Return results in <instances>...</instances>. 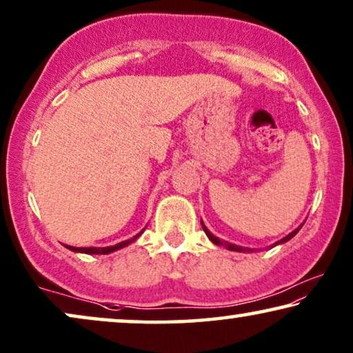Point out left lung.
<instances>
[{"label":"left lung","mask_w":353,"mask_h":353,"mask_svg":"<svg viewBox=\"0 0 353 353\" xmlns=\"http://www.w3.org/2000/svg\"><path fill=\"white\" fill-rule=\"evenodd\" d=\"M201 223H202V221H201ZM202 228H204V231H205V234H207V238H209V239L212 241V243H214V244H216V245H225V248H226V249H228V250H236V252H250V250H252V249H248V248H241V245H236V244H231V243H225V241H220L219 238H216V236H214V234H212V233H210V231L205 228V225H204V223H202ZM301 228H302V225H301V226H299V228H296V230H294V231H292V233H289V234L286 236V238H283L281 241H278V243H274L273 245H276V244H283V243H286V241H289V239H291V238H294V236H296V234L299 233V230H301Z\"/></svg>","instance_id":"1"}]
</instances>
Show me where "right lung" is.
I'll use <instances>...</instances> for the list:
<instances>
[{
  "instance_id": "obj_1",
  "label": "right lung",
  "mask_w": 353,
  "mask_h": 353,
  "mask_svg": "<svg viewBox=\"0 0 353 353\" xmlns=\"http://www.w3.org/2000/svg\"><path fill=\"white\" fill-rule=\"evenodd\" d=\"M143 231H141V233H143ZM141 233H138L137 236H133L132 239L122 241V243H119V244H115V245H109V248H74V245H65V248L70 249V250H74V252H81V254H110V252H114V250H119V249L125 248V245L132 244L134 239H138V236L141 234Z\"/></svg>"
}]
</instances>
